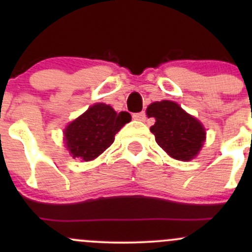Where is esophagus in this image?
Returning a JSON list of instances; mask_svg holds the SVG:
<instances>
[{
	"label": "esophagus",
	"instance_id": "1",
	"mask_svg": "<svg viewBox=\"0 0 252 252\" xmlns=\"http://www.w3.org/2000/svg\"><path fill=\"white\" fill-rule=\"evenodd\" d=\"M133 118L135 121H140V122H145L146 121V113L145 112H139V113H134Z\"/></svg>",
	"mask_w": 252,
	"mask_h": 252
}]
</instances>
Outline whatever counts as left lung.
Returning <instances> with one entry per match:
<instances>
[{"instance_id":"8db88e82","label":"left lung","mask_w":252,"mask_h":252,"mask_svg":"<svg viewBox=\"0 0 252 252\" xmlns=\"http://www.w3.org/2000/svg\"><path fill=\"white\" fill-rule=\"evenodd\" d=\"M149 117L156 119L150 128L156 142L175 159L194 158L205 141V129L192 116L172 101L154 102L147 107Z\"/></svg>"}]
</instances>
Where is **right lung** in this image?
I'll return each instance as SVG.
<instances>
[{
	"mask_svg": "<svg viewBox=\"0 0 252 252\" xmlns=\"http://www.w3.org/2000/svg\"><path fill=\"white\" fill-rule=\"evenodd\" d=\"M131 119L128 112L117 113L111 106L96 103L73 121L64 130V140L73 158L91 161L114 141V135Z\"/></svg>",
	"mask_w": 252,
	"mask_h": 252,
	"instance_id": "obj_1",
	"label": "right lung"
}]
</instances>
